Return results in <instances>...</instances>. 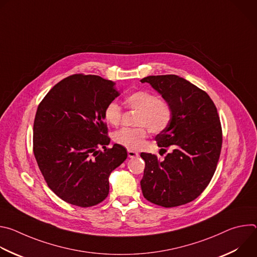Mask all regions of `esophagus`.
<instances>
[{
	"label": "esophagus",
	"instance_id": "34e87169",
	"mask_svg": "<svg viewBox=\"0 0 257 257\" xmlns=\"http://www.w3.org/2000/svg\"><path fill=\"white\" fill-rule=\"evenodd\" d=\"M139 156L138 153L136 152H133V151H128V157L131 158V159H134V158H137Z\"/></svg>",
	"mask_w": 257,
	"mask_h": 257
}]
</instances>
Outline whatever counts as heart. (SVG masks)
Wrapping results in <instances>:
<instances>
[{
  "label": "heart",
  "mask_w": 257,
  "mask_h": 257,
  "mask_svg": "<svg viewBox=\"0 0 257 257\" xmlns=\"http://www.w3.org/2000/svg\"><path fill=\"white\" fill-rule=\"evenodd\" d=\"M127 107L138 111L136 115V128H122L114 133V141L123 148L136 151L142 148L148 137V128L154 133L163 132L168 128L172 120V109L169 103L150 91L139 90L125 97ZM106 123L113 126L119 125L122 119L121 106L112 101L103 111Z\"/></svg>",
  "instance_id": "obj_1"
}]
</instances>
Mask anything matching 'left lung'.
I'll list each match as a JSON object with an SVG mask.
<instances>
[{
  "label": "left lung",
  "mask_w": 257,
  "mask_h": 257,
  "mask_svg": "<svg viewBox=\"0 0 257 257\" xmlns=\"http://www.w3.org/2000/svg\"><path fill=\"white\" fill-rule=\"evenodd\" d=\"M148 82L169 103L172 120L156 140L173 152L164 161L141 153L145 162L140 181L149 201L174 207L198 197L210 182L222 150V127L216 107L208 94L177 75L149 76Z\"/></svg>",
  "instance_id": "obj_1"
}]
</instances>
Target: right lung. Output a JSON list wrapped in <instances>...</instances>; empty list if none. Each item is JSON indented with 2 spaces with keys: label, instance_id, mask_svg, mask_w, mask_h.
<instances>
[{
  "label": "right lung",
  "instance_id": "1",
  "mask_svg": "<svg viewBox=\"0 0 257 257\" xmlns=\"http://www.w3.org/2000/svg\"><path fill=\"white\" fill-rule=\"evenodd\" d=\"M119 95L111 80L75 74L57 83L38 107L34 157L48 186L70 204L88 207L105 199L109 175L127 159L117 143L106 149L103 111Z\"/></svg>",
  "mask_w": 257,
  "mask_h": 257
}]
</instances>
